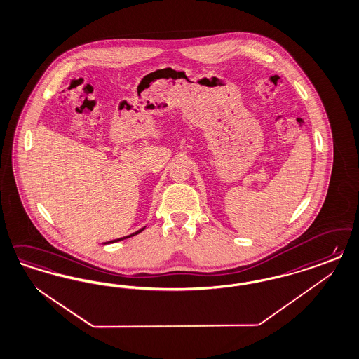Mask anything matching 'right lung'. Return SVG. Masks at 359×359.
<instances>
[{
    "instance_id": "1",
    "label": "right lung",
    "mask_w": 359,
    "mask_h": 359,
    "mask_svg": "<svg viewBox=\"0 0 359 359\" xmlns=\"http://www.w3.org/2000/svg\"><path fill=\"white\" fill-rule=\"evenodd\" d=\"M142 230H144V229H141V230H139V231L137 232H135V233H130L129 236H124V238H120V239H115V241H109L108 243H115V242H118V241H123V239H127V238H130V236H135V235H137V233H139V232L142 231Z\"/></svg>"
}]
</instances>
